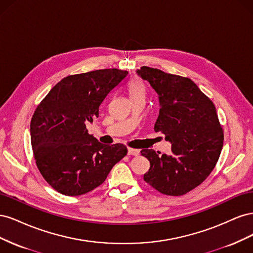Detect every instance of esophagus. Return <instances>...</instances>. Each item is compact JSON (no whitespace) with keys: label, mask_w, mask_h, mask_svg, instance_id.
<instances>
[{"label":"esophagus","mask_w":253,"mask_h":253,"mask_svg":"<svg viewBox=\"0 0 253 253\" xmlns=\"http://www.w3.org/2000/svg\"><path fill=\"white\" fill-rule=\"evenodd\" d=\"M127 155H133V156L139 155V150L132 149V148H127Z\"/></svg>","instance_id":"esophagus-1"}]
</instances>
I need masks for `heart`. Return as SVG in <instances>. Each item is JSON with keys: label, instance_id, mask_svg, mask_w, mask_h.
<instances>
[{"label": "heart", "instance_id": "obj_1", "mask_svg": "<svg viewBox=\"0 0 253 253\" xmlns=\"http://www.w3.org/2000/svg\"><path fill=\"white\" fill-rule=\"evenodd\" d=\"M128 94L131 99L135 98H140L145 96V86L140 80H134L131 84L128 85Z\"/></svg>", "mask_w": 253, "mask_h": 253}]
</instances>
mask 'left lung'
I'll return each mask as SVG.
<instances>
[{
  "instance_id": "1",
  "label": "left lung",
  "mask_w": 253,
  "mask_h": 253,
  "mask_svg": "<svg viewBox=\"0 0 253 253\" xmlns=\"http://www.w3.org/2000/svg\"><path fill=\"white\" fill-rule=\"evenodd\" d=\"M137 74L158 95L154 129L172 144L171 155L141 150L150 162L143 179L163 194H186L208 177L223 149L224 133L215 106L189 78L148 66Z\"/></svg>"
}]
</instances>
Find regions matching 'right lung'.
Returning a JSON list of instances; mask_svg holds the SVG:
<instances>
[{
  "mask_svg": "<svg viewBox=\"0 0 253 253\" xmlns=\"http://www.w3.org/2000/svg\"><path fill=\"white\" fill-rule=\"evenodd\" d=\"M128 77L117 68L67 76L38 105L30 122L36 164L61 194L90 192L126 155L125 144L100 143L86 124L99 117L105 99Z\"/></svg>",
  "mask_w": 253,
  "mask_h": 253,
  "instance_id": "obj_1",
  "label": "right lung"
}]
</instances>
